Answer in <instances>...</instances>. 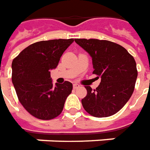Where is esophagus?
I'll return each instance as SVG.
<instances>
[{"mask_svg":"<svg viewBox=\"0 0 150 150\" xmlns=\"http://www.w3.org/2000/svg\"><path fill=\"white\" fill-rule=\"evenodd\" d=\"M78 87H80V86L78 85V84H76V83L73 84V89H77L78 88Z\"/></svg>","mask_w":150,"mask_h":150,"instance_id":"esophagus-1","label":"esophagus"}]
</instances>
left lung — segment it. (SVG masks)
<instances>
[{
	"label": "left lung",
	"mask_w": 150,
	"mask_h": 150,
	"mask_svg": "<svg viewBox=\"0 0 150 150\" xmlns=\"http://www.w3.org/2000/svg\"><path fill=\"white\" fill-rule=\"evenodd\" d=\"M77 44L92 58L93 73L100 77L95 90L85 86L87 94L81 100L89 114L96 117L112 116L122 108L132 96L137 78L135 59L114 42L98 39H75Z\"/></svg>",
	"instance_id": "obj_1"
}]
</instances>
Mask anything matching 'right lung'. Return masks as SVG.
Wrapping results in <instances>:
<instances>
[{"label":"right lung","instance_id":"1","mask_svg":"<svg viewBox=\"0 0 150 150\" xmlns=\"http://www.w3.org/2000/svg\"><path fill=\"white\" fill-rule=\"evenodd\" d=\"M74 39L35 42L23 50L12 62V82L21 105L31 115L50 120L63 111L73 84L53 85L50 70L57 67L65 50Z\"/></svg>","mask_w":150,"mask_h":150}]
</instances>
